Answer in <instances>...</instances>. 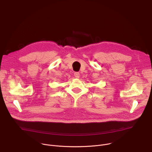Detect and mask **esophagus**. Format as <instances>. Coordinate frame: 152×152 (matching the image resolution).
<instances>
[{
	"instance_id": "34e87169",
	"label": "esophagus",
	"mask_w": 152,
	"mask_h": 152,
	"mask_svg": "<svg viewBox=\"0 0 152 152\" xmlns=\"http://www.w3.org/2000/svg\"><path fill=\"white\" fill-rule=\"evenodd\" d=\"M74 76L76 78H79L80 77V73L79 72H75L74 73Z\"/></svg>"
}]
</instances>
